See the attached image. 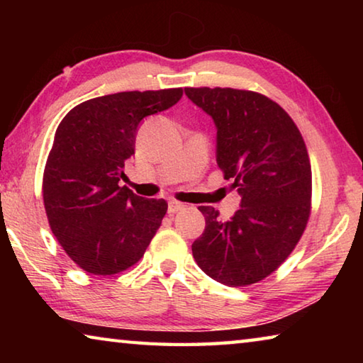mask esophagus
I'll return each mask as SVG.
<instances>
[{
	"label": "esophagus",
	"instance_id": "34e87169",
	"mask_svg": "<svg viewBox=\"0 0 363 363\" xmlns=\"http://www.w3.org/2000/svg\"><path fill=\"white\" fill-rule=\"evenodd\" d=\"M184 208H186V205L179 203V201H176V200L168 201V213L169 214H176L177 211H182Z\"/></svg>",
	"mask_w": 363,
	"mask_h": 363
}]
</instances>
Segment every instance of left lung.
Listing matches in <instances>:
<instances>
[{
  "label": "left lung",
  "instance_id": "obj_1",
  "mask_svg": "<svg viewBox=\"0 0 363 363\" xmlns=\"http://www.w3.org/2000/svg\"><path fill=\"white\" fill-rule=\"evenodd\" d=\"M184 91L213 118L218 167L240 195L229 220L199 206L206 225L192 255L219 284H256L290 256L309 219L312 173L303 136L279 104L253 91Z\"/></svg>",
  "mask_w": 363,
  "mask_h": 363
}]
</instances>
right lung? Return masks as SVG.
<instances>
[{
    "label": "right lung",
    "instance_id": "obj_1",
    "mask_svg": "<svg viewBox=\"0 0 363 363\" xmlns=\"http://www.w3.org/2000/svg\"><path fill=\"white\" fill-rule=\"evenodd\" d=\"M182 97L181 88L126 91L72 108L56 131L43 176L49 225L86 272L113 275L144 256L168 210L120 186L145 116Z\"/></svg>",
    "mask_w": 363,
    "mask_h": 363
}]
</instances>
